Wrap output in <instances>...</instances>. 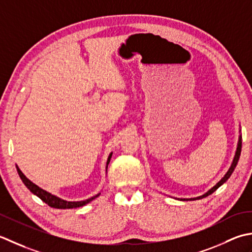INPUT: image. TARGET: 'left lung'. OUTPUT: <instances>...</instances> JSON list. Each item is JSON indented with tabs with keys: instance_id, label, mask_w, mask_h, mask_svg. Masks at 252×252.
Here are the masks:
<instances>
[{
	"instance_id": "obj_1",
	"label": "left lung",
	"mask_w": 252,
	"mask_h": 252,
	"mask_svg": "<svg viewBox=\"0 0 252 252\" xmlns=\"http://www.w3.org/2000/svg\"><path fill=\"white\" fill-rule=\"evenodd\" d=\"M239 132H240V130H239ZM240 152H241V133H240L239 137H238V143H237V148H236V152H235V156H234V158H233V162H232V164H230V166L228 168V171L226 172V174H225V175L222 178H220V181L217 184H215L212 188H210L207 192H204L203 194H201V196L196 197V198H187V199L181 198L179 200H182V201H188V200H190V201H192V200H200V199H203L205 197L210 196V194H212L215 190H217L218 188H220L223 184L226 183L228 181V178L232 176V174L234 173L235 168H236V166H237V164H238L239 158H240Z\"/></svg>"
}]
</instances>
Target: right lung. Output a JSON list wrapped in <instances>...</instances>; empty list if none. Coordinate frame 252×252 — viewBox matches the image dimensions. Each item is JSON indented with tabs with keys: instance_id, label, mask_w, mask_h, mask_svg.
Segmentation results:
<instances>
[{
	"instance_id": "obj_1",
	"label": "right lung",
	"mask_w": 252,
	"mask_h": 252,
	"mask_svg": "<svg viewBox=\"0 0 252 252\" xmlns=\"http://www.w3.org/2000/svg\"><path fill=\"white\" fill-rule=\"evenodd\" d=\"M113 152H111L109 155V158H107V161H106V166L105 169L107 172V166H109V163L111 161V158H112ZM17 168V172H18V175L22 179L23 183L25 184V186L27 187L30 191H32L35 196L39 197L41 200H42L43 202L47 203L48 205H50L51 208H55V209H73V208H79V207H84L87 203L91 202L92 200H94L95 198H97L100 196V193H96L95 196L91 197L89 199H86V200H81V201H67V200H64L62 199L58 196H55V194H52L51 192L44 190V189L40 188L37 185L33 184L32 181H30L29 178H27L25 176V174L20 171V168L16 165Z\"/></svg>"
}]
</instances>
